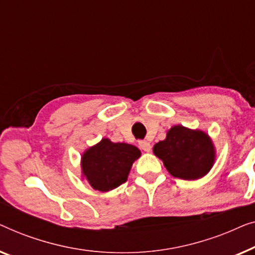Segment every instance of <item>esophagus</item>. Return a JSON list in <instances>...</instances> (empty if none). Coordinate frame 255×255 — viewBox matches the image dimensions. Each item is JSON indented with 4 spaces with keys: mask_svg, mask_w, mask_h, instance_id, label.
<instances>
[{
    "mask_svg": "<svg viewBox=\"0 0 255 255\" xmlns=\"http://www.w3.org/2000/svg\"><path fill=\"white\" fill-rule=\"evenodd\" d=\"M138 145H139V148L143 150V151L149 152L150 150H151V144H150L148 141H139Z\"/></svg>",
    "mask_w": 255,
    "mask_h": 255,
    "instance_id": "34e87169",
    "label": "esophagus"
}]
</instances>
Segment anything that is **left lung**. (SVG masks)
<instances>
[{
	"label": "left lung",
	"mask_w": 255,
	"mask_h": 255,
	"mask_svg": "<svg viewBox=\"0 0 255 255\" xmlns=\"http://www.w3.org/2000/svg\"><path fill=\"white\" fill-rule=\"evenodd\" d=\"M153 153L173 177L185 180L204 177L215 162V148L209 135L180 125L172 127L166 138L153 145Z\"/></svg>",
	"instance_id": "8db88e82"
}]
</instances>
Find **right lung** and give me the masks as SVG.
<instances>
[{
  "label": "right lung",
  "mask_w": 255,
  "mask_h": 255,
  "mask_svg": "<svg viewBox=\"0 0 255 255\" xmlns=\"http://www.w3.org/2000/svg\"><path fill=\"white\" fill-rule=\"evenodd\" d=\"M141 151L127 143L103 138L82 155V173L92 188L109 192L126 182L132 163Z\"/></svg>",
  "instance_id": "right-lung-1"
}]
</instances>
